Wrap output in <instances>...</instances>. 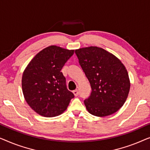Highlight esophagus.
Masks as SVG:
<instances>
[{
  "mask_svg": "<svg viewBox=\"0 0 150 150\" xmlns=\"http://www.w3.org/2000/svg\"><path fill=\"white\" fill-rule=\"evenodd\" d=\"M73 93H74V95L75 96H79V91H78L77 89H76V90H74V91H73Z\"/></svg>",
  "mask_w": 150,
  "mask_h": 150,
  "instance_id": "esophagus-1",
  "label": "esophagus"
}]
</instances>
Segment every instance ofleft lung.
Listing matches in <instances>:
<instances>
[{"label": "left lung", "instance_id": "obj_1", "mask_svg": "<svg viewBox=\"0 0 150 150\" xmlns=\"http://www.w3.org/2000/svg\"><path fill=\"white\" fill-rule=\"evenodd\" d=\"M75 53L91 87V96L84 101L87 111L97 117L115 113L124 105L130 88L124 65L97 46L77 49Z\"/></svg>", "mask_w": 150, "mask_h": 150}]
</instances>
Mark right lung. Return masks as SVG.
<instances>
[{
  "label": "right lung",
  "instance_id": "obj_1",
  "mask_svg": "<svg viewBox=\"0 0 150 150\" xmlns=\"http://www.w3.org/2000/svg\"><path fill=\"white\" fill-rule=\"evenodd\" d=\"M74 50L57 46L38 52L24 70L22 88L26 102L37 113L46 117L62 114L74 94L67 89L61 70Z\"/></svg>",
  "mask_w": 150,
  "mask_h": 150
}]
</instances>
